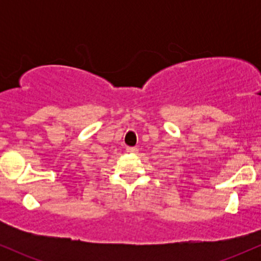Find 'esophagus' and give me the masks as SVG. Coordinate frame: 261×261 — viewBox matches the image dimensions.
Returning <instances> with one entry per match:
<instances>
[{"label": "esophagus", "instance_id": "34e87169", "mask_svg": "<svg viewBox=\"0 0 261 261\" xmlns=\"http://www.w3.org/2000/svg\"><path fill=\"white\" fill-rule=\"evenodd\" d=\"M126 152H127V153L135 154V153H137V148L136 147H127L126 148Z\"/></svg>", "mask_w": 261, "mask_h": 261}]
</instances>
